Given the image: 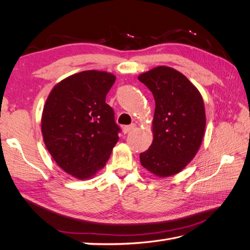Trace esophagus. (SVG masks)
Instances as JSON below:
<instances>
[{
  "label": "esophagus",
  "mask_w": 250,
  "mask_h": 250,
  "mask_svg": "<svg viewBox=\"0 0 250 250\" xmlns=\"http://www.w3.org/2000/svg\"><path fill=\"white\" fill-rule=\"evenodd\" d=\"M134 127H135V125H134V124L124 126V127H123V132H124V133H128L129 131H131Z\"/></svg>",
  "instance_id": "obj_1"
}]
</instances>
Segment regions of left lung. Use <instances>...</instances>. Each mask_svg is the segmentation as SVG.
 Instances as JSON below:
<instances>
[{
	"mask_svg": "<svg viewBox=\"0 0 250 250\" xmlns=\"http://www.w3.org/2000/svg\"><path fill=\"white\" fill-rule=\"evenodd\" d=\"M154 97L153 142L140 154L141 165L158 177L179 173L201 145L206 129L203 99L180 72L157 66L139 76Z\"/></svg>",
	"mask_w": 250,
	"mask_h": 250,
	"instance_id": "obj_1",
	"label": "left lung"
}]
</instances>
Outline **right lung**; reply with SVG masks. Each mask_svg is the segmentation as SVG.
I'll list each match as a JSON object with an SVG mask.
<instances>
[{"mask_svg": "<svg viewBox=\"0 0 250 250\" xmlns=\"http://www.w3.org/2000/svg\"><path fill=\"white\" fill-rule=\"evenodd\" d=\"M116 76L84 71L60 81L42 117L44 145L67 174L86 179L102 169L119 141L115 112L105 102Z\"/></svg>", "mask_w": 250, "mask_h": 250, "instance_id": "add662e5", "label": "right lung"}]
</instances>
